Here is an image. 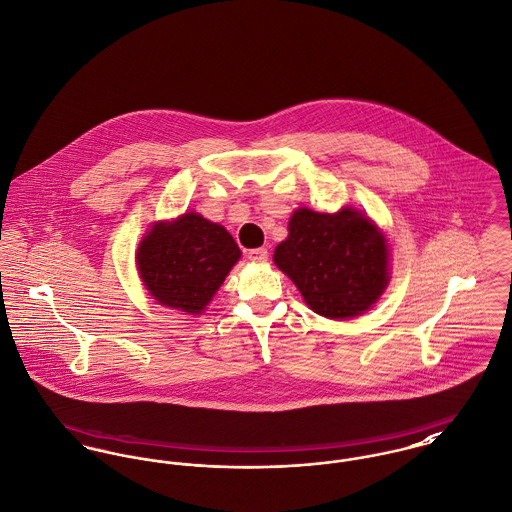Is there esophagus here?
<instances>
[{
    "mask_svg": "<svg viewBox=\"0 0 512 512\" xmlns=\"http://www.w3.org/2000/svg\"><path fill=\"white\" fill-rule=\"evenodd\" d=\"M248 260L254 264H262L268 260V250L266 248H252L248 250Z\"/></svg>",
    "mask_w": 512,
    "mask_h": 512,
    "instance_id": "esophagus-1",
    "label": "esophagus"
}]
</instances>
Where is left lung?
I'll return each mask as SVG.
<instances>
[{
    "label": "left lung",
    "mask_w": 512,
    "mask_h": 512,
    "mask_svg": "<svg viewBox=\"0 0 512 512\" xmlns=\"http://www.w3.org/2000/svg\"><path fill=\"white\" fill-rule=\"evenodd\" d=\"M274 262L326 319L366 313L389 283V246L370 217L344 207L338 213L297 209Z\"/></svg>",
    "instance_id": "8db88e82"
}]
</instances>
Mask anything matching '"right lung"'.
<instances>
[{
    "mask_svg": "<svg viewBox=\"0 0 512 512\" xmlns=\"http://www.w3.org/2000/svg\"><path fill=\"white\" fill-rule=\"evenodd\" d=\"M240 258L229 231L197 213L154 223L137 250V270L158 305L201 315Z\"/></svg>",
    "mask_w": 512,
    "mask_h": 512,
    "instance_id": "add662e5",
    "label": "right lung"
}]
</instances>
